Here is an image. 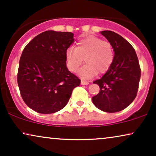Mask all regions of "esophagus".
Segmentation results:
<instances>
[{
  "mask_svg": "<svg viewBox=\"0 0 156 156\" xmlns=\"http://www.w3.org/2000/svg\"><path fill=\"white\" fill-rule=\"evenodd\" d=\"M89 84V82H87V81H84V80L81 81V84H82V85H88Z\"/></svg>",
  "mask_w": 156,
  "mask_h": 156,
  "instance_id": "esophagus-1",
  "label": "esophagus"
}]
</instances>
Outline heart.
Masks as SVG:
<instances>
[{
  "label": "heart",
  "instance_id": "heart-1",
  "mask_svg": "<svg viewBox=\"0 0 156 156\" xmlns=\"http://www.w3.org/2000/svg\"><path fill=\"white\" fill-rule=\"evenodd\" d=\"M68 69L76 72L84 61L86 65L79 71L84 79H91L97 74L105 73L109 69L114 59V50L112 44L89 35L79 40L76 48H67L65 52Z\"/></svg>",
  "mask_w": 156,
  "mask_h": 156
}]
</instances>
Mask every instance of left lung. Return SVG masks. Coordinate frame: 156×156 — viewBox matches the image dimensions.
<instances>
[{
	"instance_id": "8db88e82",
	"label": "left lung",
	"mask_w": 156,
	"mask_h": 156,
	"mask_svg": "<svg viewBox=\"0 0 156 156\" xmlns=\"http://www.w3.org/2000/svg\"><path fill=\"white\" fill-rule=\"evenodd\" d=\"M112 44L114 59L109 69L101 79L94 82L100 87L99 93L92 97L94 104L105 112L122 111L137 95L140 68L136 51L131 44L113 31L101 32Z\"/></svg>"
}]
</instances>
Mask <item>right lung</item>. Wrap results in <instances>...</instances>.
Wrapping results in <instances>:
<instances>
[{
    "mask_svg": "<svg viewBox=\"0 0 156 156\" xmlns=\"http://www.w3.org/2000/svg\"><path fill=\"white\" fill-rule=\"evenodd\" d=\"M74 41L69 32L48 30L25 47L18 72V84L23 101L40 114L62 109L81 80L68 70L65 52Z\"/></svg>",
    "mask_w": 156,
    "mask_h": 156,
    "instance_id": "right-lung-1",
    "label": "right lung"
}]
</instances>
